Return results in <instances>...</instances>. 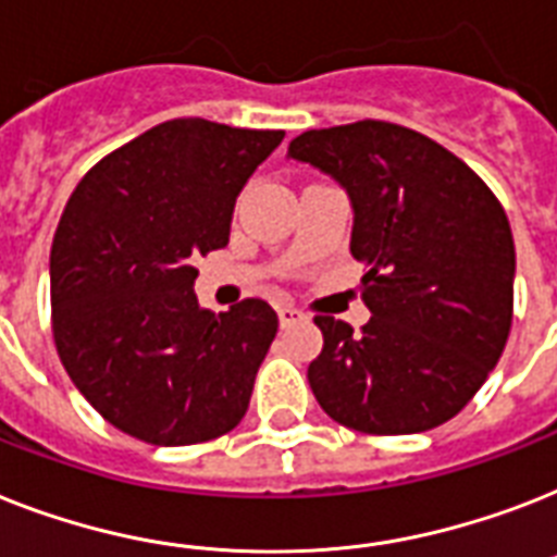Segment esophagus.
<instances>
[{
    "label": "esophagus",
    "mask_w": 557,
    "mask_h": 557,
    "mask_svg": "<svg viewBox=\"0 0 557 557\" xmlns=\"http://www.w3.org/2000/svg\"><path fill=\"white\" fill-rule=\"evenodd\" d=\"M277 318H280V325H292L302 318V311L288 306V302H283V306H277Z\"/></svg>",
    "instance_id": "34e87169"
}]
</instances>
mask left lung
<instances>
[{"instance_id":"1","label":"left lung","mask_w":557,"mask_h":557,"mask_svg":"<svg viewBox=\"0 0 557 557\" xmlns=\"http://www.w3.org/2000/svg\"><path fill=\"white\" fill-rule=\"evenodd\" d=\"M346 188L369 323L318 314V404L366 435H414L455 418L512 329L515 243L490 185L435 139L395 122L306 131L288 146Z\"/></svg>"}]
</instances>
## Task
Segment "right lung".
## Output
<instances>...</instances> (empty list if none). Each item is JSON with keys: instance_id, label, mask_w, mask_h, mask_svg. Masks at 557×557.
Wrapping results in <instances>:
<instances>
[{"instance_id": "obj_1", "label": "right lung", "mask_w": 557, "mask_h": 557, "mask_svg": "<svg viewBox=\"0 0 557 557\" xmlns=\"http://www.w3.org/2000/svg\"><path fill=\"white\" fill-rule=\"evenodd\" d=\"M286 131L169 120L99 160L51 246L53 343L67 377L125 435L191 446L237 426L277 311L200 309L191 260L223 248L237 194Z\"/></svg>"}]
</instances>
